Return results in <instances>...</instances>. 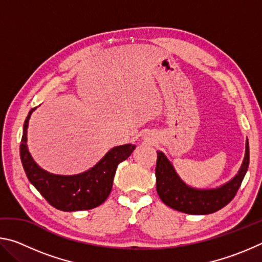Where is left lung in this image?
I'll return each instance as SVG.
<instances>
[{
    "mask_svg": "<svg viewBox=\"0 0 262 262\" xmlns=\"http://www.w3.org/2000/svg\"><path fill=\"white\" fill-rule=\"evenodd\" d=\"M250 163V149L246 140L245 157L238 174L227 184L212 189H198L186 185L177 174L173 165L162 151H157L156 188L161 200L172 209L190 215L215 212L231 202L245 177Z\"/></svg>",
    "mask_w": 262,
    "mask_h": 262,
    "instance_id": "8db88e82",
    "label": "left lung"
}]
</instances>
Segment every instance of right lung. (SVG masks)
I'll use <instances>...</instances> for the list:
<instances>
[{"instance_id": "right-lung-1", "label": "right lung", "mask_w": 262, "mask_h": 262, "mask_svg": "<svg viewBox=\"0 0 262 262\" xmlns=\"http://www.w3.org/2000/svg\"><path fill=\"white\" fill-rule=\"evenodd\" d=\"M32 108L23 127L20 142V159L26 177L46 201L62 211L89 210L103 203L112 190L113 178L119 164L130 156L136 148L134 144L114 147L96 164L83 173L59 176L47 172L33 161L26 144V134Z\"/></svg>"}]
</instances>
